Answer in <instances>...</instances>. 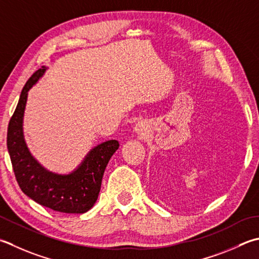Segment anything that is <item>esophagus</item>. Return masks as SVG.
Segmentation results:
<instances>
[{"mask_svg":"<svg viewBox=\"0 0 259 259\" xmlns=\"http://www.w3.org/2000/svg\"><path fill=\"white\" fill-rule=\"evenodd\" d=\"M148 129H149L148 122L144 120L139 121V122L135 125V133L140 137H145L147 134H148Z\"/></svg>","mask_w":259,"mask_h":259,"instance_id":"esophagus-1","label":"esophagus"}]
</instances>
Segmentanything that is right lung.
Listing matches in <instances>:
<instances>
[{"mask_svg":"<svg viewBox=\"0 0 259 259\" xmlns=\"http://www.w3.org/2000/svg\"><path fill=\"white\" fill-rule=\"evenodd\" d=\"M42 66L25 83L8 128V150L20 189L40 205L63 213H85L95 204L105 167L119 148L116 140L93 147L80 164L67 174L55 173L34 158L23 134V116L28 92L45 75Z\"/></svg>","mask_w":259,"mask_h":259,"instance_id":"obj_1","label":"right lung"}]
</instances>
